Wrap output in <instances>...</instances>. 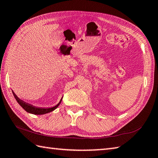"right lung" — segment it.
Here are the masks:
<instances>
[{"label":"right lung","mask_w":158,"mask_h":158,"mask_svg":"<svg viewBox=\"0 0 158 158\" xmlns=\"http://www.w3.org/2000/svg\"><path fill=\"white\" fill-rule=\"evenodd\" d=\"M13 92V94L14 96V97L15 98V100L17 101V102L18 103V104L23 108V109L26 111V112L31 113V114H37V115H41V114H47L48 112H51L52 111L55 110L56 108L60 106V104L61 103V100L62 98L60 100V103H59L57 106H55L52 107H50V108H42V107H36L35 106H33L32 105L26 103V102H24L23 101L20 100L19 98H18L16 95L15 94L14 92L12 91Z\"/></svg>","instance_id":"right-lung-1"}]
</instances>
